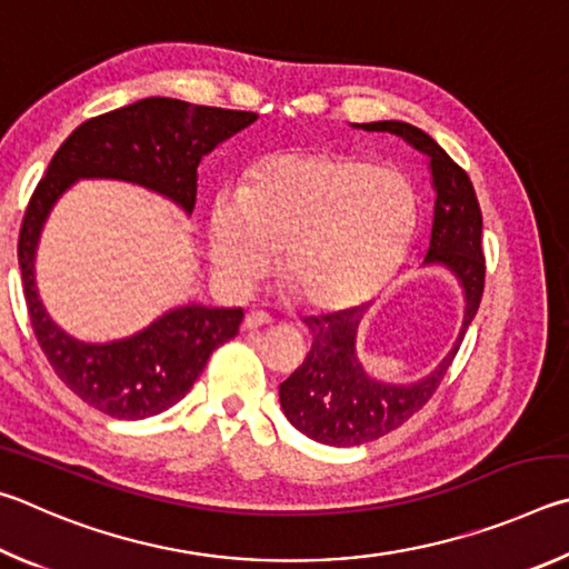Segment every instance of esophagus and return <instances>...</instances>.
<instances>
[{"mask_svg": "<svg viewBox=\"0 0 569 569\" xmlns=\"http://www.w3.org/2000/svg\"><path fill=\"white\" fill-rule=\"evenodd\" d=\"M267 325H272V317L264 312H249L244 317V330H259V327H267Z\"/></svg>", "mask_w": 569, "mask_h": 569, "instance_id": "esophagus-1", "label": "esophagus"}]
</instances>
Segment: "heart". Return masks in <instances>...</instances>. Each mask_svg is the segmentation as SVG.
Segmentation results:
<instances>
[{
	"mask_svg": "<svg viewBox=\"0 0 569 569\" xmlns=\"http://www.w3.org/2000/svg\"><path fill=\"white\" fill-rule=\"evenodd\" d=\"M417 197L395 169L335 152H279L242 192L209 209V254L234 290L262 277L282 247V274L305 305L342 310L380 292L402 264Z\"/></svg>",
	"mask_w": 569,
	"mask_h": 569,
	"instance_id": "heart-1",
	"label": "heart"
}]
</instances>
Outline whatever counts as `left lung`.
Here are the masks:
<instances>
[{
  "label": "left lung",
  "instance_id": "1",
  "mask_svg": "<svg viewBox=\"0 0 569 569\" xmlns=\"http://www.w3.org/2000/svg\"><path fill=\"white\" fill-rule=\"evenodd\" d=\"M365 132H390L430 159L435 212L420 267H442L462 290V325L440 365L415 382H385L365 370L357 355V327L367 307L307 317L312 347L305 362L279 385L287 420L315 442L355 447L392 432L420 410L452 365L485 290L482 212L475 187L460 164L430 134L397 119L352 124Z\"/></svg>",
  "mask_w": 569,
  "mask_h": 569
}]
</instances>
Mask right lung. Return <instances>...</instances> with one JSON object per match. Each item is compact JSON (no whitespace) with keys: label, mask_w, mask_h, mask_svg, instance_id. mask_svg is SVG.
Here are the masks:
<instances>
[{"label":"right lung","mask_w":569,"mask_h":569,"mask_svg":"<svg viewBox=\"0 0 569 569\" xmlns=\"http://www.w3.org/2000/svg\"><path fill=\"white\" fill-rule=\"evenodd\" d=\"M254 119V112L199 107L172 97L139 99L79 124L37 184L19 232L29 320L59 380L94 410L117 420H144L169 410L192 390L209 355L237 337L244 310L187 302L122 340H77L49 317L37 287V247L49 214L79 179L144 187L192 214L202 157Z\"/></svg>","instance_id":"add662e5"}]
</instances>
